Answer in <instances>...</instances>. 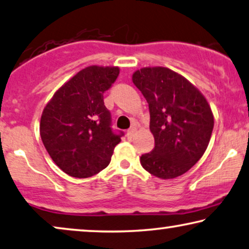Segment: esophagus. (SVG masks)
<instances>
[{
  "instance_id": "esophagus-1",
  "label": "esophagus",
  "mask_w": 249,
  "mask_h": 249,
  "mask_svg": "<svg viewBox=\"0 0 249 249\" xmlns=\"http://www.w3.org/2000/svg\"><path fill=\"white\" fill-rule=\"evenodd\" d=\"M135 132H136V129H135V128H129L128 131L126 132V136H127V139H132L133 136H134Z\"/></svg>"
}]
</instances>
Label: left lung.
<instances>
[{"instance_id":"left-lung-1","label":"left lung","mask_w":249,"mask_h":249,"mask_svg":"<svg viewBox=\"0 0 249 249\" xmlns=\"http://www.w3.org/2000/svg\"><path fill=\"white\" fill-rule=\"evenodd\" d=\"M132 81L148 101L155 138V149L140 158L142 167L161 179L180 176L209 145L214 118L208 100L186 78L162 66L140 69Z\"/></svg>"}]
</instances>
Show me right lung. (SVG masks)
I'll return each instance as SVG.
<instances>
[{"label": "right lung", "instance_id": "obj_1", "mask_svg": "<svg viewBox=\"0 0 249 249\" xmlns=\"http://www.w3.org/2000/svg\"><path fill=\"white\" fill-rule=\"evenodd\" d=\"M120 74L118 66L91 65L59 88L45 106L40 138L56 166L69 176L88 178L106 168L121 134L110 127L104 92Z\"/></svg>", "mask_w": 249, "mask_h": 249}]
</instances>
